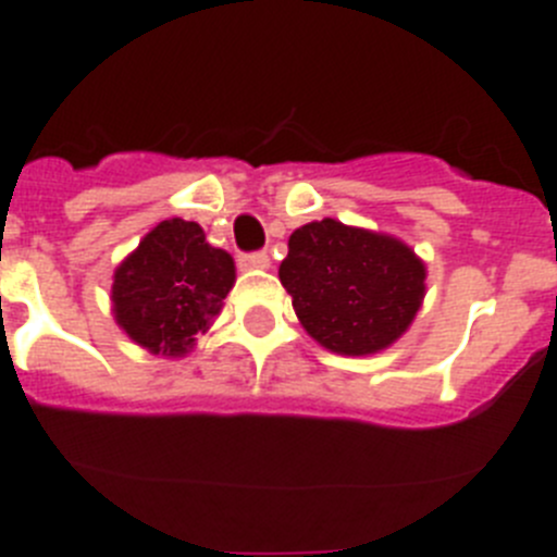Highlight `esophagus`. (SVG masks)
Segmentation results:
<instances>
[{
	"mask_svg": "<svg viewBox=\"0 0 557 557\" xmlns=\"http://www.w3.org/2000/svg\"><path fill=\"white\" fill-rule=\"evenodd\" d=\"M269 255L265 251H249V255H240L238 258V265L240 269H246V272H251V269H269Z\"/></svg>",
	"mask_w": 557,
	"mask_h": 557,
	"instance_id": "34e87169",
	"label": "esophagus"
}]
</instances>
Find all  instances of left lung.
<instances>
[{"mask_svg":"<svg viewBox=\"0 0 557 557\" xmlns=\"http://www.w3.org/2000/svg\"><path fill=\"white\" fill-rule=\"evenodd\" d=\"M280 283L319 345L370 356L412 325L425 294V265L393 235L322 219L292 232Z\"/></svg>","mask_w":557,"mask_h":557,"instance_id":"1","label":"left lung"}]
</instances>
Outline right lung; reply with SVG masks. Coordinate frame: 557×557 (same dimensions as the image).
<instances>
[{
	"instance_id": "obj_1",
	"label": "right lung",
	"mask_w": 557,
	"mask_h": 557,
	"mask_svg": "<svg viewBox=\"0 0 557 557\" xmlns=\"http://www.w3.org/2000/svg\"><path fill=\"white\" fill-rule=\"evenodd\" d=\"M232 285L230 255L207 244L196 221L168 219L117 265L114 319L145 350L185 356L198 333L210 331Z\"/></svg>"
}]
</instances>
